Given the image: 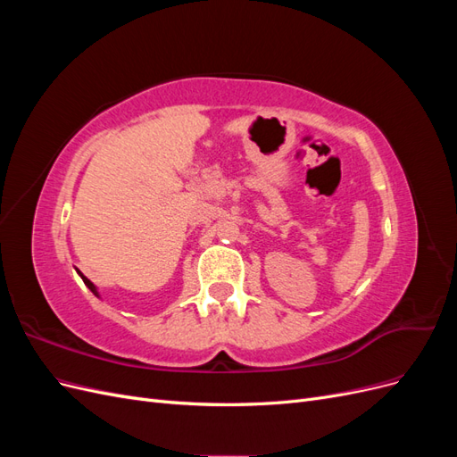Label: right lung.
Segmentation results:
<instances>
[{
  "instance_id": "1",
  "label": "right lung",
  "mask_w": 457,
  "mask_h": 457,
  "mask_svg": "<svg viewBox=\"0 0 457 457\" xmlns=\"http://www.w3.org/2000/svg\"><path fill=\"white\" fill-rule=\"evenodd\" d=\"M78 274L81 276V280H84V284H86V286H87V287L91 289V292H93V294H95L96 297H99V292H96V286H95V284H93V282H91L89 278H86V276H84V274H81V272H78Z\"/></svg>"
}]
</instances>
